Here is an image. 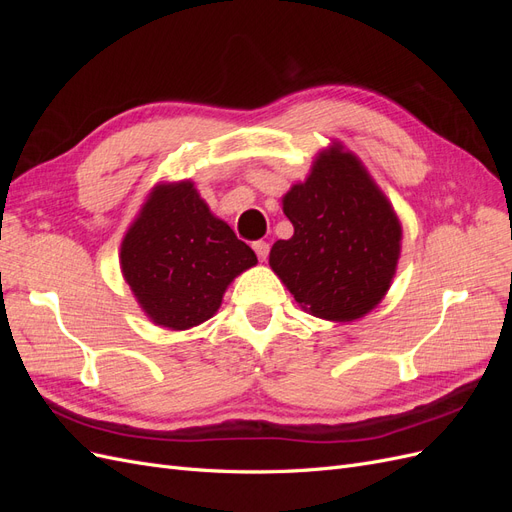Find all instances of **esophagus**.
I'll list each match as a JSON object with an SVG mask.
<instances>
[{
	"label": "esophagus",
	"instance_id": "obj_1",
	"mask_svg": "<svg viewBox=\"0 0 512 512\" xmlns=\"http://www.w3.org/2000/svg\"><path fill=\"white\" fill-rule=\"evenodd\" d=\"M252 247H254V252H256V256H258V260L265 262L267 256H269V243H267V241H256Z\"/></svg>",
	"mask_w": 512,
	"mask_h": 512
}]
</instances>
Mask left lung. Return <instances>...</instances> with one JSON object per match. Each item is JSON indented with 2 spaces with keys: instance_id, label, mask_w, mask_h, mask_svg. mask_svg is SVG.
<instances>
[{
  "instance_id": "8db88e82",
  "label": "left lung",
  "mask_w": 512,
  "mask_h": 512,
  "mask_svg": "<svg viewBox=\"0 0 512 512\" xmlns=\"http://www.w3.org/2000/svg\"><path fill=\"white\" fill-rule=\"evenodd\" d=\"M294 235L275 241L269 265L309 314L352 322L391 288L401 224L363 162L333 143L282 198Z\"/></svg>"
}]
</instances>
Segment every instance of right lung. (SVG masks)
<instances>
[{"mask_svg":"<svg viewBox=\"0 0 512 512\" xmlns=\"http://www.w3.org/2000/svg\"><path fill=\"white\" fill-rule=\"evenodd\" d=\"M256 262L252 247L215 218L192 181L156 185L119 252L123 280L138 305L170 331L209 320L228 284Z\"/></svg>","mask_w":512,"mask_h":512,"instance_id":"add662e5","label":"right lung"}]
</instances>
